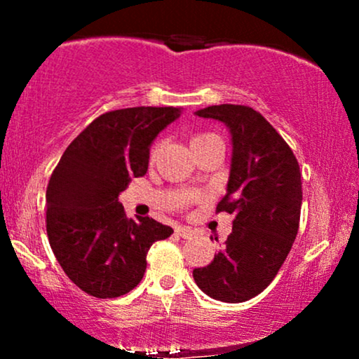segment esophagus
Masks as SVG:
<instances>
[{
	"label": "esophagus",
	"mask_w": 359,
	"mask_h": 359,
	"mask_svg": "<svg viewBox=\"0 0 359 359\" xmlns=\"http://www.w3.org/2000/svg\"><path fill=\"white\" fill-rule=\"evenodd\" d=\"M175 231H177V234H179V236L185 238V240H189V238L194 236V229L189 228V226H177Z\"/></svg>",
	"instance_id": "34e87169"
}]
</instances>
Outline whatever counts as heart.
Returning <instances> with one entry per match:
<instances>
[{
    "instance_id": "1",
    "label": "heart",
    "mask_w": 359,
    "mask_h": 359,
    "mask_svg": "<svg viewBox=\"0 0 359 359\" xmlns=\"http://www.w3.org/2000/svg\"><path fill=\"white\" fill-rule=\"evenodd\" d=\"M212 138H217L216 135H209V133H203V135H196V137L192 138L191 145H196V143H201V142H208V140H212ZM155 154V151H154Z\"/></svg>"
}]
</instances>
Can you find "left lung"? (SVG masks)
Here are the masks:
<instances>
[{"instance_id": "left-lung-1", "label": "left lung", "mask_w": 359, "mask_h": 359, "mask_svg": "<svg viewBox=\"0 0 359 359\" xmlns=\"http://www.w3.org/2000/svg\"><path fill=\"white\" fill-rule=\"evenodd\" d=\"M196 116L224 123L231 137L229 179L217 211L234 219L224 248L192 277L209 297L245 302L270 285L297 236L299 162L277 130L248 106H209Z\"/></svg>"}]
</instances>
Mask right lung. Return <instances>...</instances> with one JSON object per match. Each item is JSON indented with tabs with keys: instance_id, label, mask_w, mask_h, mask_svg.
<instances>
[{
	"instance_id": "1",
	"label": "right lung",
	"mask_w": 359,
	"mask_h": 359,
	"mask_svg": "<svg viewBox=\"0 0 359 359\" xmlns=\"http://www.w3.org/2000/svg\"><path fill=\"white\" fill-rule=\"evenodd\" d=\"M182 108H126L94 119L57 163L47 187V234L62 270L97 299L142 282L147 253L174 233L151 217H126L118 203L131 177L148 170L150 147Z\"/></svg>"
}]
</instances>
